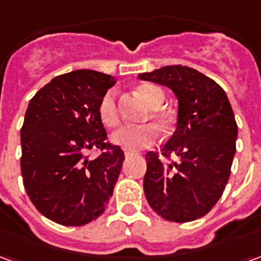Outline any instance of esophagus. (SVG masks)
<instances>
[{
    "mask_svg": "<svg viewBox=\"0 0 261 261\" xmlns=\"http://www.w3.org/2000/svg\"><path fill=\"white\" fill-rule=\"evenodd\" d=\"M136 152H133V151H124V155H125V158H128V156H133Z\"/></svg>",
    "mask_w": 261,
    "mask_h": 261,
    "instance_id": "1",
    "label": "esophagus"
}]
</instances>
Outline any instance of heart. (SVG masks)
Returning a JSON list of instances; mask_svg holds the SVG:
<instances>
[{"mask_svg":"<svg viewBox=\"0 0 261 261\" xmlns=\"http://www.w3.org/2000/svg\"><path fill=\"white\" fill-rule=\"evenodd\" d=\"M138 92L142 96V99L151 106V108H159L165 100L164 91L156 85L152 84H144L138 88ZM99 117L102 120L105 125L110 128H114L120 124V113L117 108V100H116V92H106L99 103L97 109ZM153 120H156L162 127H166L169 124V119L159 110H153L151 113ZM158 138V131L151 124L145 125H127L120 128L117 133H114L112 137V141L119 145L125 151H138L142 148H147L152 145Z\"/></svg>","mask_w":261,"mask_h":261,"instance_id":"heart-1","label":"heart"}]
</instances>
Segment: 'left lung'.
Wrapping results in <instances>:
<instances>
[{"label": "left lung", "instance_id": "obj_1", "mask_svg": "<svg viewBox=\"0 0 261 261\" xmlns=\"http://www.w3.org/2000/svg\"><path fill=\"white\" fill-rule=\"evenodd\" d=\"M168 86L179 102L177 125L161 152H148L144 193L149 207L164 219L189 222L217 204L230 175L238 125L221 86L197 69L166 65L138 75Z\"/></svg>", "mask_w": 261, "mask_h": 261}]
</instances>
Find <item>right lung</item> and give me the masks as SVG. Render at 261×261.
<instances>
[{"mask_svg":"<svg viewBox=\"0 0 261 261\" xmlns=\"http://www.w3.org/2000/svg\"><path fill=\"white\" fill-rule=\"evenodd\" d=\"M114 82L112 75L76 69L56 76L28 105L20 128L23 186L37 211L60 225L89 224L113 196L124 152L108 142L97 109Z\"/></svg>","mask_w":261,"mask_h":261,"instance_id":"add662e5","label":"right lung"}]
</instances>
